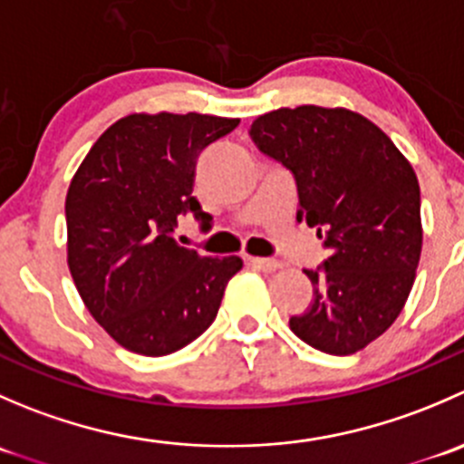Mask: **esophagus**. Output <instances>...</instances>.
Masks as SVG:
<instances>
[{"label": "esophagus", "mask_w": 464, "mask_h": 464, "mask_svg": "<svg viewBox=\"0 0 464 464\" xmlns=\"http://www.w3.org/2000/svg\"><path fill=\"white\" fill-rule=\"evenodd\" d=\"M246 262H249V265H254L256 269L265 271V274H271V271H276L283 266L278 260H274V258H246Z\"/></svg>", "instance_id": "34e87169"}]
</instances>
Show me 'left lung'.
<instances>
[{
    "label": "left lung",
    "instance_id": "1",
    "mask_svg": "<svg viewBox=\"0 0 464 464\" xmlns=\"http://www.w3.org/2000/svg\"><path fill=\"white\" fill-rule=\"evenodd\" d=\"M251 141L292 172L298 222L327 249L305 271L312 301L289 327L321 353L354 354L400 316L422 251L420 184L395 143L348 110L283 107L254 121Z\"/></svg>",
    "mask_w": 464,
    "mask_h": 464
}]
</instances>
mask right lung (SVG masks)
Wrapping results in <instances>:
<instances>
[{
    "mask_svg": "<svg viewBox=\"0 0 464 464\" xmlns=\"http://www.w3.org/2000/svg\"><path fill=\"white\" fill-rule=\"evenodd\" d=\"M237 119L132 114L92 145L64 204L69 269L107 334L145 357H163L215 321L242 260L206 258L175 240L177 219L210 218L193 198L198 159Z\"/></svg>",
    "mask_w": 464,
    "mask_h": 464,
    "instance_id": "right-lung-1",
    "label": "right lung"
}]
</instances>
